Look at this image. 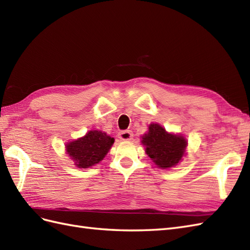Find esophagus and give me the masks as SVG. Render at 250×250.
<instances>
[{"label":"esophagus","mask_w":250,"mask_h":250,"mask_svg":"<svg viewBox=\"0 0 250 250\" xmlns=\"http://www.w3.org/2000/svg\"><path fill=\"white\" fill-rule=\"evenodd\" d=\"M118 136L121 140H131L133 138V133L130 130L123 131L118 134Z\"/></svg>","instance_id":"obj_1"}]
</instances>
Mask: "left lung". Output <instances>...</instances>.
<instances>
[{
  "label": "left lung",
  "mask_w": 250,
  "mask_h": 250,
  "mask_svg": "<svg viewBox=\"0 0 250 250\" xmlns=\"http://www.w3.org/2000/svg\"><path fill=\"white\" fill-rule=\"evenodd\" d=\"M146 153L158 168L168 169L182 161L187 140L180 134H171L158 124H151L148 133L142 137Z\"/></svg>",
  "instance_id": "left-lung-1"
}]
</instances>
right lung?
Returning a JSON list of instances; mask_svg holds the SVG:
<instances>
[{
  "mask_svg": "<svg viewBox=\"0 0 250 250\" xmlns=\"http://www.w3.org/2000/svg\"><path fill=\"white\" fill-rule=\"evenodd\" d=\"M114 138L106 133L93 130L84 136L65 145L66 153L78 168L86 169L100 163L110 151Z\"/></svg>",
  "mask_w": 250,
  "mask_h": 250,
  "instance_id": "obj_1",
  "label": "right lung"
}]
</instances>
